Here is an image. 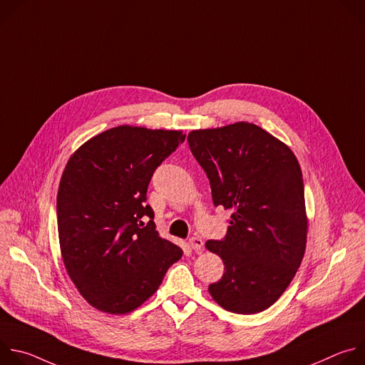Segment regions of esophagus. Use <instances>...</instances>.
Here are the masks:
<instances>
[{"label":"esophagus","instance_id":"1","mask_svg":"<svg viewBox=\"0 0 365 365\" xmlns=\"http://www.w3.org/2000/svg\"><path fill=\"white\" fill-rule=\"evenodd\" d=\"M189 247H190L193 251L200 252V250H202V247H203V241H202L199 237H192V238L189 240Z\"/></svg>","mask_w":365,"mask_h":365}]
</instances>
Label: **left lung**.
Masks as SVG:
<instances>
[{
    "label": "left lung",
    "instance_id": "1",
    "mask_svg": "<svg viewBox=\"0 0 365 365\" xmlns=\"http://www.w3.org/2000/svg\"><path fill=\"white\" fill-rule=\"evenodd\" d=\"M187 141L210 179L214 205L232 212L225 238L205 244L225 266L207 290L225 310L258 314L284 293L304 255L299 162L289 145L245 121L193 130Z\"/></svg>",
    "mask_w": 365,
    "mask_h": 365
}]
</instances>
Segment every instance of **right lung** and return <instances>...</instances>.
I'll use <instances>...</instances> for the list:
<instances>
[{"label": "right lung", "instance_id": "add662e5", "mask_svg": "<svg viewBox=\"0 0 365 365\" xmlns=\"http://www.w3.org/2000/svg\"><path fill=\"white\" fill-rule=\"evenodd\" d=\"M176 130L120 125L83 143L58 190L66 272L95 309L124 315L158 292L183 251L155 231L145 205L150 179L185 141Z\"/></svg>", "mask_w": 365, "mask_h": 365}]
</instances>
